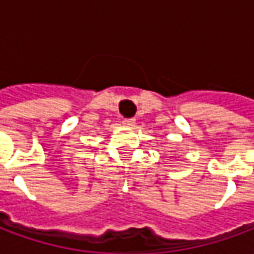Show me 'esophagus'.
I'll list each match as a JSON object with an SVG mask.
<instances>
[{
	"mask_svg": "<svg viewBox=\"0 0 254 254\" xmlns=\"http://www.w3.org/2000/svg\"><path fill=\"white\" fill-rule=\"evenodd\" d=\"M122 125L127 127H133L136 125V122H134V120H124V121H122Z\"/></svg>",
	"mask_w": 254,
	"mask_h": 254,
	"instance_id": "obj_1",
	"label": "esophagus"
}]
</instances>
